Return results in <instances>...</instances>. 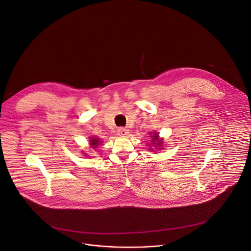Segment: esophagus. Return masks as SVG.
<instances>
[{
	"instance_id": "34e87169",
	"label": "esophagus",
	"mask_w": 251,
	"mask_h": 251,
	"mask_svg": "<svg viewBox=\"0 0 251 251\" xmlns=\"http://www.w3.org/2000/svg\"><path fill=\"white\" fill-rule=\"evenodd\" d=\"M117 133H118V135H119V136H127V135L129 134V130H128V129H126V128L121 127V128H118Z\"/></svg>"
}]
</instances>
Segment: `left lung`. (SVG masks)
<instances>
[{
    "instance_id": "obj_1",
    "label": "left lung",
    "mask_w": 251,
    "mask_h": 251,
    "mask_svg": "<svg viewBox=\"0 0 251 251\" xmlns=\"http://www.w3.org/2000/svg\"><path fill=\"white\" fill-rule=\"evenodd\" d=\"M152 142H153V144L156 143V146H158V147L161 146V141L158 140V135L155 133H154V136L152 137Z\"/></svg>"
}]
</instances>
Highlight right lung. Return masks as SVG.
Returning a JSON list of instances; mask_svg holds the SVG:
<instances>
[{"label":"right lung","mask_w":251,"mask_h":251,"mask_svg":"<svg viewBox=\"0 0 251 251\" xmlns=\"http://www.w3.org/2000/svg\"><path fill=\"white\" fill-rule=\"evenodd\" d=\"M100 141H99V139L98 138H92V140H91V146H92V148L93 149H95V148H97V146H99L100 144Z\"/></svg>","instance_id":"obj_1"}]
</instances>
